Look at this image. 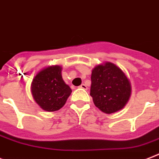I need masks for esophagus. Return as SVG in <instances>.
I'll use <instances>...</instances> for the list:
<instances>
[{"instance_id":"esophagus-1","label":"esophagus","mask_w":159,"mask_h":159,"mask_svg":"<svg viewBox=\"0 0 159 159\" xmlns=\"http://www.w3.org/2000/svg\"><path fill=\"white\" fill-rule=\"evenodd\" d=\"M80 88H82V89H84V90H88V87H87V85L86 84H82L80 86Z\"/></svg>"}]
</instances>
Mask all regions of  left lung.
Wrapping results in <instances>:
<instances>
[{"mask_svg": "<svg viewBox=\"0 0 159 159\" xmlns=\"http://www.w3.org/2000/svg\"><path fill=\"white\" fill-rule=\"evenodd\" d=\"M90 95L95 106L107 114L123 109L128 103L132 86L123 70L112 62L106 61L92 71Z\"/></svg>", "mask_w": 159, "mask_h": 159, "instance_id": "obj_1", "label": "left lung"}]
</instances>
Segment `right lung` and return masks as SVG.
I'll use <instances>...</instances> for the list:
<instances>
[{"instance_id":"right-lung-1","label":"right lung","mask_w":159,"mask_h":159,"mask_svg":"<svg viewBox=\"0 0 159 159\" xmlns=\"http://www.w3.org/2000/svg\"><path fill=\"white\" fill-rule=\"evenodd\" d=\"M59 65L42 69L35 76L31 86V94L38 106L47 112L57 111L65 105L71 89L61 76Z\"/></svg>"}]
</instances>
